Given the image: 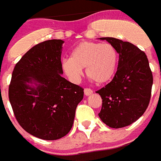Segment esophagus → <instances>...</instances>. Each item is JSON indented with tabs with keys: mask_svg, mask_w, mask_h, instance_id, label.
Listing matches in <instances>:
<instances>
[{
	"mask_svg": "<svg viewBox=\"0 0 161 161\" xmlns=\"http://www.w3.org/2000/svg\"><path fill=\"white\" fill-rule=\"evenodd\" d=\"M84 92H85V95L86 96H90L91 94H93V91L90 88H86L84 90Z\"/></svg>",
	"mask_w": 161,
	"mask_h": 161,
	"instance_id": "1",
	"label": "esophagus"
}]
</instances>
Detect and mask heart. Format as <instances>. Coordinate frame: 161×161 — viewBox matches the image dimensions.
Masks as SVG:
<instances>
[{
  "instance_id": "heart-1",
  "label": "heart",
  "mask_w": 161,
  "mask_h": 161,
  "mask_svg": "<svg viewBox=\"0 0 161 161\" xmlns=\"http://www.w3.org/2000/svg\"><path fill=\"white\" fill-rule=\"evenodd\" d=\"M118 65V53L112 45L84 42L74 49L70 59L62 61L65 73L73 81L81 76L86 68V75L98 85L112 79Z\"/></svg>"
}]
</instances>
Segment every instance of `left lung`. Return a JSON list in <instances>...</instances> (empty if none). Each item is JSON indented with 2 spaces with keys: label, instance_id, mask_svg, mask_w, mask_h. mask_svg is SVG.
Listing matches in <instances>:
<instances>
[{
  "label": "left lung",
  "instance_id": "left-lung-1",
  "mask_svg": "<svg viewBox=\"0 0 161 161\" xmlns=\"http://www.w3.org/2000/svg\"><path fill=\"white\" fill-rule=\"evenodd\" d=\"M119 54L117 71L112 80L96 91L102 99L99 116L111 128L131 125L143 115L151 96L153 75L146 53L128 42L101 37Z\"/></svg>",
  "mask_w": 161,
  "mask_h": 161
}]
</instances>
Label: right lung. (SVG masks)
Wrapping results in <instances>:
<instances>
[{"label":"right lung","instance_id":"add662e5","mask_svg":"<svg viewBox=\"0 0 161 161\" xmlns=\"http://www.w3.org/2000/svg\"><path fill=\"white\" fill-rule=\"evenodd\" d=\"M63 43L49 40L30 49L15 64L9 86V101L18 123L46 141L70 132L77 105L84 96V89L61 76Z\"/></svg>","mask_w":161,"mask_h":161}]
</instances>
